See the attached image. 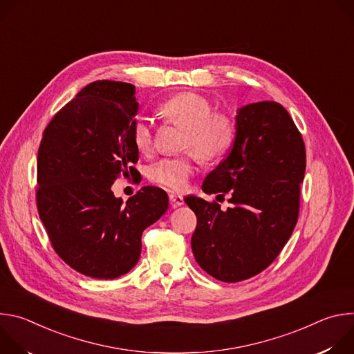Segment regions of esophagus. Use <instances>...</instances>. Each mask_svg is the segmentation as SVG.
Listing matches in <instances>:
<instances>
[{
	"label": "esophagus",
	"mask_w": 354,
	"mask_h": 354,
	"mask_svg": "<svg viewBox=\"0 0 354 354\" xmlns=\"http://www.w3.org/2000/svg\"><path fill=\"white\" fill-rule=\"evenodd\" d=\"M169 201H171V205H172L174 207H179V206L183 205V197H182L180 194L171 193V194H169Z\"/></svg>",
	"instance_id": "34e87169"
}]
</instances>
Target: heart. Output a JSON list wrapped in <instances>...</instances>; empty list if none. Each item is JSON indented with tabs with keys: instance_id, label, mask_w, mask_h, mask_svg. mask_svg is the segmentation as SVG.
<instances>
[{
	"instance_id": "heart-1",
	"label": "heart",
	"mask_w": 354,
	"mask_h": 354,
	"mask_svg": "<svg viewBox=\"0 0 354 354\" xmlns=\"http://www.w3.org/2000/svg\"><path fill=\"white\" fill-rule=\"evenodd\" d=\"M161 115L171 123L186 129L183 147L193 148L205 161H213L224 156L235 138V124L225 113H213V105L205 96L197 93H179L160 106ZM131 137L142 154L153 153L156 136L147 118H137L131 126ZM196 171V156L187 153L178 157L162 158L149 169L153 182L169 189L183 190Z\"/></svg>"
}]
</instances>
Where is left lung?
<instances>
[{"label": "left lung", "instance_id": "left-lung-1", "mask_svg": "<svg viewBox=\"0 0 354 354\" xmlns=\"http://www.w3.org/2000/svg\"><path fill=\"white\" fill-rule=\"evenodd\" d=\"M230 154L201 189L230 193L225 212L217 201L185 197L197 225L192 250L198 266L220 281L236 283L263 272L281 252L298 220L306 145L288 112L273 100L236 112Z\"/></svg>", "mask_w": 354, "mask_h": 354}]
</instances>
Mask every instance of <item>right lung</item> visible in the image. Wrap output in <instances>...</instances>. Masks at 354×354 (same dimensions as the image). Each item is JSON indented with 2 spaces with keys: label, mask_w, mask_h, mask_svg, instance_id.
Instances as JSON below:
<instances>
[{
  "label": "right lung",
  "mask_w": 354,
  "mask_h": 354,
  "mask_svg": "<svg viewBox=\"0 0 354 354\" xmlns=\"http://www.w3.org/2000/svg\"><path fill=\"white\" fill-rule=\"evenodd\" d=\"M134 93L127 82L86 85L47 124L37 153L36 205L48 239L70 268L93 279L130 272L142 231L168 209L161 187L144 186L126 205L112 192L120 175H140Z\"/></svg>",
  "instance_id": "1"
}]
</instances>
